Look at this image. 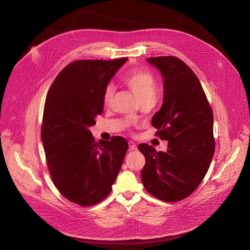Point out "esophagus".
<instances>
[{
  "instance_id": "esophagus-1",
  "label": "esophagus",
  "mask_w": 250,
  "mask_h": 250,
  "mask_svg": "<svg viewBox=\"0 0 250 250\" xmlns=\"http://www.w3.org/2000/svg\"><path fill=\"white\" fill-rule=\"evenodd\" d=\"M128 146H129V150H135L137 148L136 145L133 141H128Z\"/></svg>"
}]
</instances>
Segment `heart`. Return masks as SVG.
<instances>
[{
    "label": "heart",
    "instance_id": "heart-1",
    "mask_svg": "<svg viewBox=\"0 0 250 250\" xmlns=\"http://www.w3.org/2000/svg\"><path fill=\"white\" fill-rule=\"evenodd\" d=\"M127 87L134 93L138 102L155 101L157 96V82L154 76L147 71L133 70L125 79ZM114 86L109 85L104 92V104L109 105L114 96Z\"/></svg>",
    "mask_w": 250,
    "mask_h": 250
}]
</instances>
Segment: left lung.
<instances>
[{"label": "left lung", "instance_id": "left-lung-1", "mask_svg": "<svg viewBox=\"0 0 250 250\" xmlns=\"http://www.w3.org/2000/svg\"><path fill=\"white\" fill-rule=\"evenodd\" d=\"M146 61L163 79V103L151 124L168 146L166 152L138 146L146 157L141 181L159 200L181 201L200 185L215 152L212 111L199 79L182 60L161 56Z\"/></svg>", "mask_w": 250, "mask_h": 250}]
</instances>
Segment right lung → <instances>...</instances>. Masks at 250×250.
Masks as SVG:
<instances>
[{
  "instance_id": "add662e5",
  "label": "right lung",
  "mask_w": 250,
  "mask_h": 250,
  "mask_svg": "<svg viewBox=\"0 0 250 250\" xmlns=\"http://www.w3.org/2000/svg\"><path fill=\"white\" fill-rule=\"evenodd\" d=\"M127 58L79 60L53 81L44 104L42 140L55 187L69 201L88 207L112 191L128 148L114 136L95 142L90 127L104 110V92Z\"/></svg>"
}]
</instances>
